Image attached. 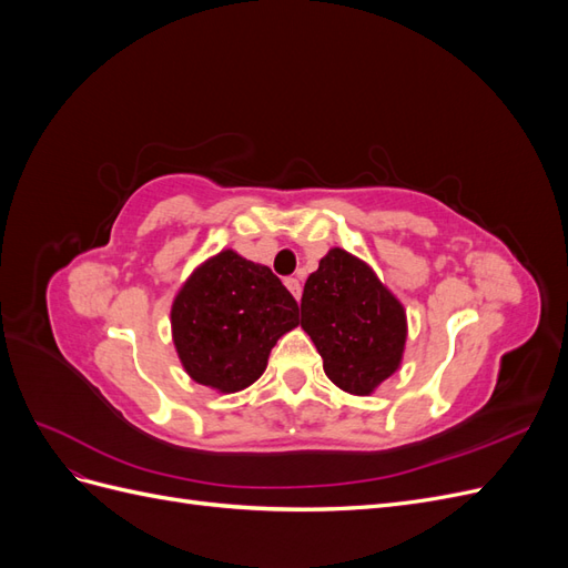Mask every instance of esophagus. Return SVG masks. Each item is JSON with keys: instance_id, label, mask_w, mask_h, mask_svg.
Returning <instances> with one entry per match:
<instances>
[{"instance_id": "esophagus-1", "label": "esophagus", "mask_w": 568, "mask_h": 568, "mask_svg": "<svg viewBox=\"0 0 568 568\" xmlns=\"http://www.w3.org/2000/svg\"><path fill=\"white\" fill-rule=\"evenodd\" d=\"M286 288L291 291V294H294V298H296V301H301V296H303V286H301V282H298L296 277H288V280H286Z\"/></svg>"}]
</instances>
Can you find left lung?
Listing matches in <instances>:
<instances>
[{
    "instance_id": "8db88e82",
    "label": "left lung",
    "mask_w": 568,
    "mask_h": 568,
    "mask_svg": "<svg viewBox=\"0 0 568 568\" xmlns=\"http://www.w3.org/2000/svg\"><path fill=\"white\" fill-rule=\"evenodd\" d=\"M301 326L322 355L324 374L351 395H372L400 369L407 315L363 257L329 248L307 277Z\"/></svg>"
}]
</instances>
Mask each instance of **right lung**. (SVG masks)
<instances>
[{
	"mask_svg": "<svg viewBox=\"0 0 568 568\" xmlns=\"http://www.w3.org/2000/svg\"><path fill=\"white\" fill-rule=\"evenodd\" d=\"M298 326V303L267 265L232 248L205 257L173 298L170 329L184 372L217 393L261 379L270 351Z\"/></svg>",
	"mask_w": 568,
	"mask_h": 568,
	"instance_id": "obj_1",
	"label": "right lung"
}]
</instances>
